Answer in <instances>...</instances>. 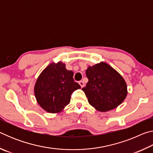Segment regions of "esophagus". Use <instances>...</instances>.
I'll list each match as a JSON object with an SVG mask.
<instances>
[{
	"label": "esophagus",
	"instance_id": "obj_1",
	"mask_svg": "<svg viewBox=\"0 0 153 153\" xmlns=\"http://www.w3.org/2000/svg\"><path fill=\"white\" fill-rule=\"evenodd\" d=\"M79 84L80 85V86H81V88H83V87H84V82L83 81H79Z\"/></svg>",
	"mask_w": 153,
	"mask_h": 153
}]
</instances>
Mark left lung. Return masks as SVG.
<instances>
[{
  "label": "left lung",
  "instance_id": "left-lung-1",
  "mask_svg": "<svg viewBox=\"0 0 153 153\" xmlns=\"http://www.w3.org/2000/svg\"><path fill=\"white\" fill-rule=\"evenodd\" d=\"M88 82L82 90L90 105L105 112L118 107L125 99L127 85L122 76L109 65L101 62L86 71Z\"/></svg>",
  "mask_w": 153,
  "mask_h": 153
}]
</instances>
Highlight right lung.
I'll list each match as a JSON object with an SVG mask.
<instances>
[{
  "instance_id": "right-lung-1",
  "label": "right lung",
  "mask_w": 153,
  "mask_h": 153,
  "mask_svg": "<svg viewBox=\"0 0 153 153\" xmlns=\"http://www.w3.org/2000/svg\"><path fill=\"white\" fill-rule=\"evenodd\" d=\"M73 76L74 72L67 70L62 62L51 63L42 71L35 84L34 94L43 109L59 113L69 104L72 93L81 88Z\"/></svg>"
}]
</instances>
